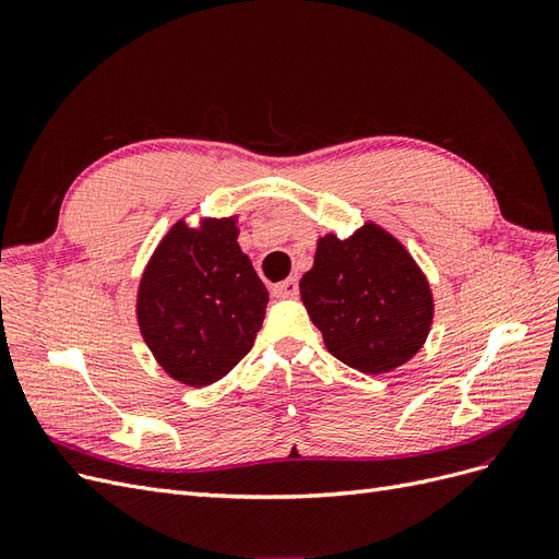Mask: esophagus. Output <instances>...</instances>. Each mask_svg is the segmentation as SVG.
I'll return each instance as SVG.
<instances>
[{
  "instance_id": "1",
  "label": "esophagus",
  "mask_w": 559,
  "mask_h": 559,
  "mask_svg": "<svg viewBox=\"0 0 559 559\" xmlns=\"http://www.w3.org/2000/svg\"><path fill=\"white\" fill-rule=\"evenodd\" d=\"M273 294H275L277 298H294V296L298 294V280H296V277H289V280H284V282L275 284V286H273Z\"/></svg>"
}]
</instances>
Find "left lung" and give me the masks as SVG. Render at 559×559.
<instances>
[{
  "label": "left lung",
  "mask_w": 559,
  "mask_h": 559,
  "mask_svg": "<svg viewBox=\"0 0 559 559\" xmlns=\"http://www.w3.org/2000/svg\"><path fill=\"white\" fill-rule=\"evenodd\" d=\"M300 298L326 349L354 370L382 376L411 361L433 321V294L411 251L368 222L349 238L326 233L300 277Z\"/></svg>",
  "instance_id": "1"
}]
</instances>
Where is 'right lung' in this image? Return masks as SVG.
<instances>
[{
  "label": "right lung",
  "mask_w": 559,
  "mask_h": 559,
  "mask_svg": "<svg viewBox=\"0 0 559 559\" xmlns=\"http://www.w3.org/2000/svg\"><path fill=\"white\" fill-rule=\"evenodd\" d=\"M238 216L177 222L163 235L138 289V324L167 376L205 386L253 347L267 289L238 245Z\"/></svg>",
  "instance_id": "add662e5"
}]
</instances>
